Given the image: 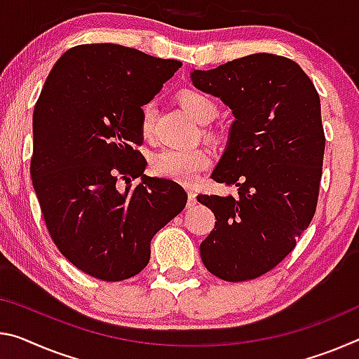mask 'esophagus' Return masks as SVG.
Returning a JSON list of instances; mask_svg holds the SVG:
<instances>
[{"label": "esophagus", "mask_w": 359, "mask_h": 359, "mask_svg": "<svg viewBox=\"0 0 359 359\" xmlns=\"http://www.w3.org/2000/svg\"><path fill=\"white\" fill-rule=\"evenodd\" d=\"M196 193L193 190H189V203H187V208H193L196 206Z\"/></svg>", "instance_id": "34e87169"}]
</instances>
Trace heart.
Returning a JSON list of instances; mask_svg holds the SVG:
<instances>
[{
    "instance_id": "1",
    "label": "heart",
    "mask_w": 359,
    "mask_h": 359,
    "mask_svg": "<svg viewBox=\"0 0 359 359\" xmlns=\"http://www.w3.org/2000/svg\"><path fill=\"white\" fill-rule=\"evenodd\" d=\"M179 102L184 110L200 124L214 121L219 115V107L208 94L196 89H184L179 94ZM155 129V104L149 102L142 107L140 130L144 137H151ZM210 164V158L203 149H163L151 156V172L158 177L169 179L179 184H191L201 170Z\"/></svg>"
}]
</instances>
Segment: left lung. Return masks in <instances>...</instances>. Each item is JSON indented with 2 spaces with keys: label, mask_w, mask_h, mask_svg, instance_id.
<instances>
[{
  "label": "left lung",
  "mask_w": 359,
  "mask_h": 359,
  "mask_svg": "<svg viewBox=\"0 0 359 359\" xmlns=\"http://www.w3.org/2000/svg\"><path fill=\"white\" fill-rule=\"evenodd\" d=\"M191 79L235 115L212 179L238 195H198L215 215L201 260L224 281L255 280L286 259L315 215L326 145L320 95L294 60L266 53Z\"/></svg>",
  "instance_id": "1"
}]
</instances>
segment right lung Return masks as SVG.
Masks as SVG:
<instances>
[{
  "mask_svg": "<svg viewBox=\"0 0 359 359\" xmlns=\"http://www.w3.org/2000/svg\"><path fill=\"white\" fill-rule=\"evenodd\" d=\"M180 67L119 44H79L36 100L30 172L44 224L62 255L97 280L139 275L153 236L187 204L179 184L144 174L137 150L142 107Z\"/></svg>",
  "mask_w": 359,
  "mask_h": 359,
  "instance_id": "1",
  "label": "right lung"
}]
</instances>
